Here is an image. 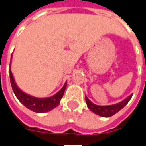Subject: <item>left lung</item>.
<instances>
[{"instance_id": "8db88e82", "label": "left lung", "mask_w": 146, "mask_h": 146, "mask_svg": "<svg viewBox=\"0 0 146 146\" xmlns=\"http://www.w3.org/2000/svg\"><path fill=\"white\" fill-rule=\"evenodd\" d=\"M132 96L133 94H130L128 98H126L125 99H124L122 102L111 106H97L90 102L86 96L85 97V98H86L87 107H88L92 112H94V113H96V114H98V115H100V116H102V117H108L113 116V114H115V113H117L119 110H121L128 103L129 101L130 100V98H132Z\"/></svg>"}]
</instances>
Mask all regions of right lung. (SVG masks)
Returning a JSON list of instances; mask_svg holds the SVG:
<instances>
[{
    "label": "right lung",
    "mask_w": 146,
    "mask_h": 146,
    "mask_svg": "<svg viewBox=\"0 0 146 146\" xmlns=\"http://www.w3.org/2000/svg\"><path fill=\"white\" fill-rule=\"evenodd\" d=\"M9 77L12 88H13L15 95L18 98V100L23 105L25 106L28 109L31 110L34 112H36V113L48 112L49 110H52L54 108H56V106L60 104V100L63 98V95L64 94L66 86H67V83H66L63 86V88L58 93H56L55 95H53L50 98H38L25 94L18 88L14 82V79L11 71H9Z\"/></svg>",
    "instance_id": "add662e5"
}]
</instances>
